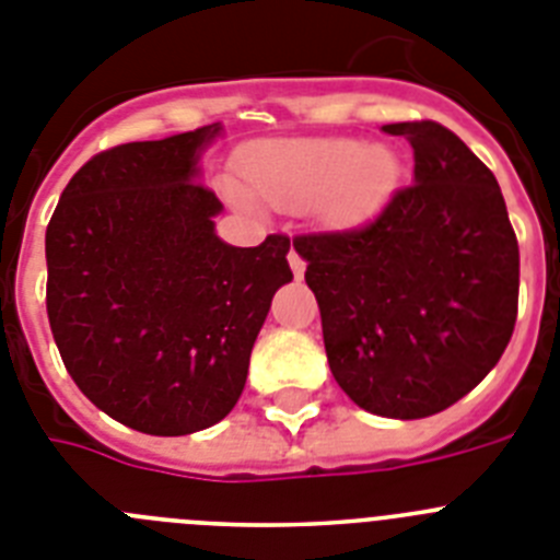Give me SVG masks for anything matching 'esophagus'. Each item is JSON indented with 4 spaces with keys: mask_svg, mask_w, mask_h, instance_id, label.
Returning a JSON list of instances; mask_svg holds the SVG:
<instances>
[{
    "mask_svg": "<svg viewBox=\"0 0 560 560\" xmlns=\"http://www.w3.org/2000/svg\"><path fill=\"white\" fill-rule=\"evenodd\" d=\"M289 264H291V275H294L296 280H300V277L305 275V260H303V255H300V252H296V249H291V252H289Z\"/></svg>",
    "mask_w": 560,
    "mask_h": 560,
    "instance_id": "obj_1",
    "label": "esophagus"
}]
</instances>
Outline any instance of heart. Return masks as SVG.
<instances>
[{"label":"heart","instance_id":"obj_1","mask_svg":"<svg viewBox=\"0 0 560 560\" xmlns=\"http://www.w3.org/2000/svg\"><path fill=\"white\" fill-rule=\"evenodd\" d=\"M393 153L345 137L277 140L244 162L246 185L269 205L300 210L325 201L330 219H355L373 210L395 182Z\"/></svg>","mask_w":560,"mask_h":560}]
</instances>
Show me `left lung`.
Returning a JSON list of instances; mask_svg holds the SVG:
<instances>
[{"label":"left lung","instance_id":"1","mask_svg":"<svg viewBox=\"0 0 560 560\" xmlns=\"http://www.w3.org/2000/svg\"><path fill=\"white\" fill-rule=\"evenodd\" d=\"M415 151L404 185L350 230L303 232L305 283L334 378L384 418H429L502 359L518 314V241L502 190L434 120L384 126Z\"/></svg>","mask_w":560,"mask_h":560}]
</instances>
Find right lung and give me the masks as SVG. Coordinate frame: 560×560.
<instances>
[{
	"mask_svg": "<svg viewBox=\"0 0 560 560\" xmlns=\"http://www.w3.org/2000/svg\"><path fill=\"white\" fill-rule=\"evenodd\" d=\"M219 126L95 153L47 224V316L63 368L108 418L160 438L219 423L244 393L289 235L230 246L196 179Z\"/></svg>",
	"mask_w": 560,
	"mask_h": 560,
	"instance_id": "right-lung-1",
	"label": "right lung"
}]
</instances>
